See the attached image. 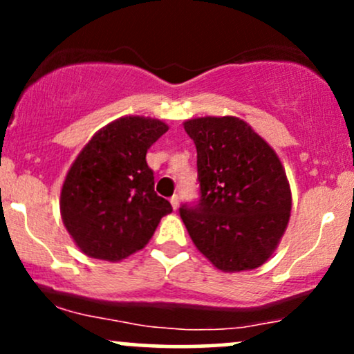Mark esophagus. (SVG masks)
I'll use <instances>...</instances> for the list:
<instances>
[{
	"instance_id": "obj_1",
	"label": "esophagus",
	"mask_w": 354,
	"mask_h": 354,
	"mask_svg": "<svg viewBox=\"0 0 354 354\" xmlns=\"http://www.w3.org/2000/svg\"><path fill=\"white\" fill-rule=\"evenodd\" d=\"M169 203H171L173 209L176 211V209H178V206H180V198H178V194H173V196L169 198Z\"/></svg>"
}]
</instances>
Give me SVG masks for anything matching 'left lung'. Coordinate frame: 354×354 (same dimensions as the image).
<instances>
[{
	"mask_svg": "<svg viewBox=\"0 0 354 354\" xmlns=\"http://www.w3.org/2000/svg\"><path fill=\"white\" fill-rule=\"evenodd\" d=\"M198 153L200 203L180 208L194 246L225 273L259 268L291 214V189L274 149L236 116L183 123Z\"/></svg>",
	"mask_w": 354,
	"mask_h": 354,
	"instance_id": "left-lung-1",
	"label": "left lung"
}]
</instances>
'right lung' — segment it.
<instances>
[{"label": "right lung", "mask_w": 354, "mask_h": 354, "mask_svg": "<svg viewBox=\"0 0 354 354\" xmlns=\"http://www.w3.org/2000/svg\"><path fill=\"white\" fill-rule=\"evenodd\" d=\"M168 131L154 118L123 116L101 128L73 161L61 188L63 225L89 258L121 261L143 250L173 211L154 193L149 146Z\"/></svg>", "instance_id": "add662e5"}]
</instances>
